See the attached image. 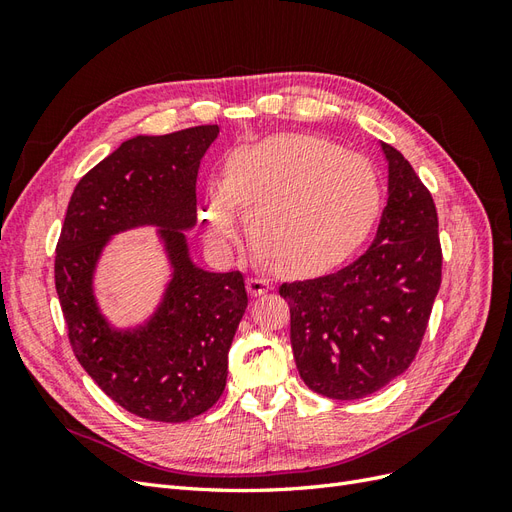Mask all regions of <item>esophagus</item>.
I'll use <instances>...</instances> for the list:
<instances>
[{
	"mask_svg": "<svg viewBox=\"0 0 512 512\" xmlns=\"http://www.w3.org/2000/svg\"><path fill=\"white\" fill-rule=\"evenodd\" d=\"M271 290V284L267 280H262V277H247V292L252 294V297H260V294H265Z\"/></svg>",
	"mask_w": 512,
	"mask_h": 512,
	"instance_id": "esophagus-1",
	"label": "esophagus"
}]
</instances>
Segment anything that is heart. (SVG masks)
I'll return each instance as SVG.
<instances>
[{"label":"heart","instance_id":"heart-1","mask_svg":"<svg viewBox=\"0 0 512 512\" xmlns=\"http://www.w3.org/2000/svg\"><path fill=\"white\" fill-rule=\"evenodd\" d=\"M237 207L254 254L277 273L316 275L346 260L374 228L382 190L376 168L314 134H280L232 149L222 183L203 198L207 241L226 250Z\"/></svg>","mask_w":512,"mask_h":512}]
</instances>
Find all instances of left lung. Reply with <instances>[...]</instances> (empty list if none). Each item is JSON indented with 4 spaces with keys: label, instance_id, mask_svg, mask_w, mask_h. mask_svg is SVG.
I'll return each mask as SVG.
<instances>
[{
    "label": "left lung",
    "instance_id": "8db88e82",
    "mask_svg": "<svg viewBox=\"0 0 512 512\" xmlns=\"http://www.w3.org/2000/svg\"><path fill=\"white\" fill-rule=\"evenodd\" d=\"M382 149L389 200L369 250L335 273L280 286L303 382L342 401L376 393L410 367L442 282L431 192L395 147Z\"/></svg>",
    "mask_w": 512,
    "mask_h": 512
}]
</instances>
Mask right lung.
Wrapping results in <instances>:
<instances>
[{"mask_svg": "<svg viewBox=\"0 0 512 512\" xmlns=\"http://www.w3.org/2000/svg\"><path fill=\"white\" fill-rule=\"evenodd\" d=\"M218 126L136 136L76 183L55 247V288L76 359L115 404L147 421L183 423L220 399L228 350L247 307L241 271L209 273L188 258L196 175ZM163 226L176 277L159 314L134 334L107 329L90 294L105 239Z\"/></svg>", "mask_w": 512, "mask_h": 512, "instance_id": "1", "label": "right lung"}]
</instances>
